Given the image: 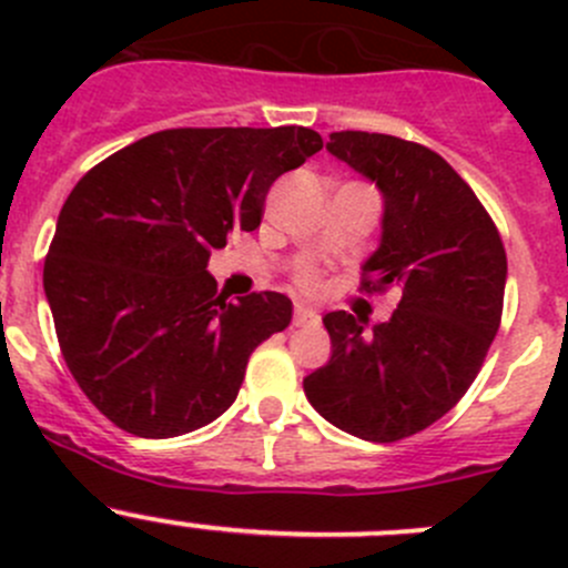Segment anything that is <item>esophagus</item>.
Instances as JSON below:
<instances>
[{"label": "esophagus", "mask_w": 568, "mask_h": 568, "mask_svg": "<svg viewBox=\"0 0 568 568\" xmlns=\"http://www.w3.org/2000/svg\"><path fill=\"white\" fill-rule=\"evenodd\" d=\"M316 321H318L316 311H311V307H305V305L294 307V326H311V324H316Z\"/></svg>", "instance_id": "esophagus-1"}]
</instances>
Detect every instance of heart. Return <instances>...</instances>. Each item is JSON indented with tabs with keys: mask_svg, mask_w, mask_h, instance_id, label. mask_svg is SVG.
Returning <instances> with one entry per match:
<instances>
[{
	"mask_svg": "<svg viewBox=\"0 0 568 568\" xmlns=\"http://www.w3.org/2000/svg\"><path fill=\"white\" fill-rule=\"evenodd\" d=\"M302 280H305V283H311V277H307V274H305V277H302Z\"/></svg>",
	"mask_w": 568,
	"mask_h": 568,
	"instance_id": "1",
	"label": "heart"
}]
</instances>
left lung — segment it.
<instances>
[{"label":"left lung","instance_id":"obj_1","mask_svg":"<svg viewBox=\"0 0 568 568\" xmlns=\"http://www.w3.org/2000/svg\"><path fill=\"white\" fill-rule=\"evenodd\" d=\"M326 151L379 186L382 239L363 288L395 291L390 321L326 313L332 357L305 379L321 417L368 443L432 426L473 385L500 329L506 250L464 178L417 142L335 131Z\"/></svg>","mask_w":568,"mask_h":568}]
</instances>
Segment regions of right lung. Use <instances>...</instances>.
Returning a JSON list of instances; mask_svg holds the SVG:
<instances>
[{
    "mask_svg": "<svg viewBox=\"0 0 568 568\" xmlns=\"http://www.w3.org/2000/svg\"><path fill=\"white\" fill-rule=\"evenodd\" d=\"M321 148L305 125L168 129L73 186L43 291L73 379L114 426L168 439L236 400L250 354L294 307L277 291L227 302L205 266L227 233L261 225L268 186Z\"/></svg>",
    "mask_w": 568,
    "mask_h": 568,
    "instance_id": "1",
    "label": "right lung"
}]
</instances>
